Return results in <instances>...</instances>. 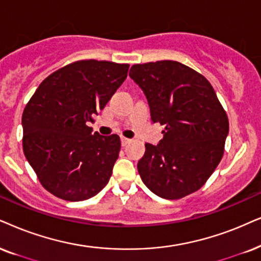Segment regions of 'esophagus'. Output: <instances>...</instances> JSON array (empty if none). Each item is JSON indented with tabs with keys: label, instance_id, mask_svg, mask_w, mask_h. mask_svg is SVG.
Instances as JSON below:
<instances>
[{
	"label": "esophagus",
	"instance_id": "obj_1",
	"mask_svg": "<svg viewBox=\"0 0 261 261\" xmlns=\"http://www.w3.org/2000/svg\"><path fill=\"white\" fill-rule=\"evenodd\" d=\"M120 141H121V146H123V147L127 146V144L130 143V142H131L130 138H126V137H121V138H120Z\"/></svg>",
	"mask_w": 261,
	"mask_h": 261
}]
</instances>
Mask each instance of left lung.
<instances>
[{
  "mask_svg": "<svg viewBox=\"0 0 261 261\" xmlns=\"http://www.w3.org/2000/svg\"><path fill=\"white\" fill-rule=\"evenodd\" d=\"M128 73L146 95L153 123L164 125L147 143L138 173L155 195L177 200L199 190L222 160L229 120L212 85L172 60L134 65Z\"/></svg>",
  "mask_w": 261,
  "mask_h": 261,
  "instance_id": "obj_1",
  "label": "left lung"
}]
</instances>
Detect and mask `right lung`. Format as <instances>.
<instances>
[{
  "mask_svg": "<svg viewBox=\"0 0 261 261\" xmlns=\"http://www.w3.org/2000/svg\"><path fill=\"white\" fill-rule=\"evenodd\" d=\"M127 64L83 60L55 71L26 105L22 148L53 195L83 201L107 186L120 150L118 135L88 126L127 77Z\"/></svg>",
  "mask_w": 261,
  "mask_h": 261,
  "instance_id": "1",
  "label": "right lung"
}]
</instances>
